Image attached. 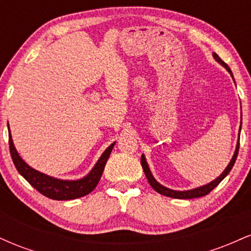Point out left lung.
I'll use <instances>...</instances> for the list:
<instances>
[{
	"mask_svg": "<svg viewBox=\"0 0 251 251\" xmlns=\"http://www.w3.org/2000/svg\"><path fill=\"white\" fill-rule=\"evenodd\" d=\"M212 55H214V59L216 60V61H217L218 63H221V65L223 66V67L226 68L227 72H229L230 75L232 76V79H234V75H232V72L229 68V66H227L224 61H222L221 57L218 56L216 53L212 54ZM241 126H242V118H241ZM241 126H240V133H241ZM240 133H238V137H240ZM238 149H240V139H238L237 145H236V150L234 152V155H232L231 160H230V163L227 164L226 170H224V171L222 172V174L218 176L216 179L210 181V183H208V184H205V185L198 186V188H195V189H191V190H185V191H177V190L169 189V188H166V186L162 185L160 183H158V181L155 180V178L153 177V175L151 174V170H150V168H149L148 162H146V158H145V155H144V154H142V159H140V162H142L143 170H144V172H145V176H146V178H148L150 185H151L152 188H153L155 191L158 192V194L168 196V197H171V198H178V200H191V198L203 197V196L208 195L209 192H211L212 190H214L216 186H217L218 184H220L221 181L226 177L227 175H229V172L231 171L232 166H234V164L236 162V158H237Z\"/></svg>",
	"mask_w": 251,
	"mask_h": 251,
	"instance_id": "1",
	"label": "left lung"
}]
</instances>
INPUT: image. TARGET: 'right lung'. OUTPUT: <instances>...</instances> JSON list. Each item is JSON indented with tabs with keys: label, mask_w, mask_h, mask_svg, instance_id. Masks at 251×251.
Returning a JSON list of instances; mask_svg holds the SVG:
<instances>
[{
	"label": "right lung",
	"mask_w": 251,
	"mask_h": 251,
	"mask_svg": "<svg viewBox=\"0 0 251 251\" xmlns=\"http://www.w3.org/2000/svg\"><path fill=\"white\" fill-rule=\"evenodd\" d=\"M8 129H9L10 155L11 159H13L14 165H15L16 170L19 171V174L21 175L33 188H35L40 194L50 198V200L55 201L75 200V198L83 197V196L91 194V192L96 189L98 183H99L103 172V169H105L106 162H107L109 154H111L112 150H113L114 144H116V142L111 144V145L103 151L101 157L98 159V162L96 163V165L93 166V169H92L85 177L75 180H66L59 179V178L42 174V172L37 171V170L33 169L31 166L28 165V164L20 157L19 152L16 151L15 146H14L9 124H8Z\"/></svg>",
	"instance_id": "1"
}]
</instances>
